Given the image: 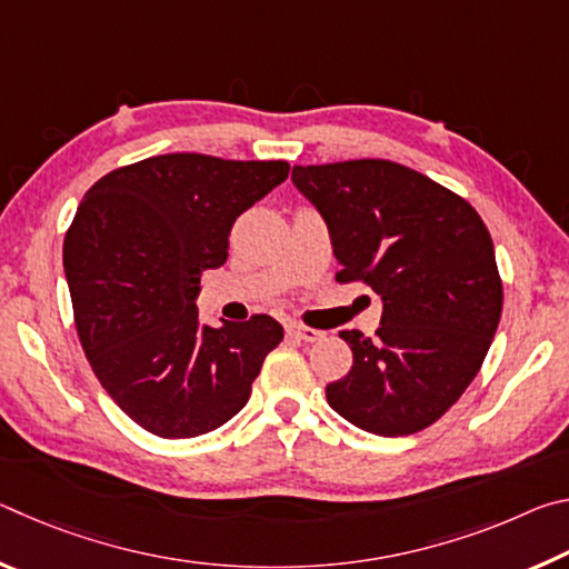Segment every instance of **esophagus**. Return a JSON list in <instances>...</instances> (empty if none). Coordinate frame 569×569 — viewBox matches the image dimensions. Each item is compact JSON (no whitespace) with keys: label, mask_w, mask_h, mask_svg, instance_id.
I'll return each mask as SVG.
<instances>
[{"label":"esophagus","mask_w":569,"mask_h":569,"mask_svg":"<svg viewBox=\"0 0 569 569\" xmlns=\"http://www.w3.org/2000/svg\"><path fill=\"white\" fill-rule=\"evenodd\" d=\"M286 333L291 336V339L303 341V343H316V341L323 339V331L311 329V326H303V323H291L286 329Z\"/></svg>","instance_id":"1"}]
</instances>
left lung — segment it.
Returning <instances> with one entry per match:
<instances>
[{
  "label": "left lung",
  "instance_id": "left-lung-1",
  "mask_svg": "<svg viewBox=\"0 0 569 569\" xmlns=\"http://www.w3.org/2000/svg\"><path fill=\"white\" fill-rule=\"evenodd\" d=\"M293 182L329 223L336 281L383 301L373 339L339 333L353 363L326 399L371 435H417L455 407L497 333L492 236L465 198L391 160L293 166Z\"/></svg>",
  "mask_w": 569,
  "mask_h": 569
}]
</instances>
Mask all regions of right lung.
<instances>
[{
	"instance_id": "add662e5",
	"label": "right lung",
	"mask_w": 569,
	"mask_h": 569,
	"mask_svg": "<svg viewBox=\"0 0 569 569\" xmlns=\"http://www.w3.org/2000/svg\"><path fill=\"white\" fill-rule=\"evenodd\" d=\"M288 170L170 152L108 172L77 208L62 248L77 336L102 389L150 435L223 427L283 341L266 313L200 326L196 296L206 268L226 263L236 218Z\"/></svg>"
}]
</instances>
